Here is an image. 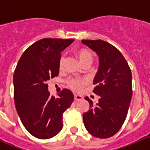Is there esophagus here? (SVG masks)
<instances>
[{"instance_id":"34e87169","label":"esophagus","mask_w":150,"mask_h":150,"mask_svg":"<svg viewBox=\"0 0 150 150\" xmlns=\"http://www.w3.org/2000/svg\"><path fill=\"white\" fill-rule=\"evenodd\" d=\"M83 99V96L78 95H74V100H76V101H79V100H81Z\"/></svg>"}]
</instances>
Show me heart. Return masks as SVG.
<instances>
[{"mask_svg":"<svg viewBox=\"0 0 150 150\" xmlns=\"http://www.w3.org/2000/svg\"><path fill=\"white\" fill-rule=\"evenodd\" d=\"M76 55L77 56L78 59L79 60V62H80V63L83 64V66L86 65V64H90L91 65V64L93 62V53L89 50H88V49H79V50H78L76 52ZM64 61H65L64 56L62 55L61 57L60 61H59V68L60 69H62L63 67ZM85 84H86V81L83 80V79H73V78H71V79H69L67 80L68 86L71 88H72L73 90L76 91H80Z\"/></svg>","mask_w":150,"mask_h":150,"instance_id":"heart-1","label":"heart"}]
</instances>
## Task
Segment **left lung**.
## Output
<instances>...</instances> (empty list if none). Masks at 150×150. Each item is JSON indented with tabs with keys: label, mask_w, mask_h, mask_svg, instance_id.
<instances>
[{
	"label": "left lung",
	"mask_w": 150,
	"mask_h": 150,
	"mask_svg": "<svg viewBox=\"0 0 150 150\" xmlns=\"http://www.w3.org/2000/svg\"><path fill=\"white\" fill-rule=\"evenodd\" d=\"M82 43L98 56L93 92L100 96L95 106L86 99L90 108L83 113V122L92 136L108 138L120 131L126 119L132 96V71L124 56L110 43L101 40Z\"/></svg>",
	"instance_id": "left-lung-1"
}]
</instances>
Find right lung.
Here are the masks:
<instances>
[{
	"instance_id": "1",
	"label": "right lung",
	"mask_w": 150,
	"mask_h": 150,
	"mask_svg": "<svg viewBox=\"0 0 150 150\" xmlns=\"http://www.w3.org/2000/svg\"><path fill=\"white\" fill-rule=\"evenodd\" d=\"M74 41L40 40L24 52L17 64L13 75L16 108L25 128L37 138H51L60 132L62 115L74 100V94L67 88L57 98L50 96L46 83L59 75L61 52Z\"/></svg>"
}]
</instances>
